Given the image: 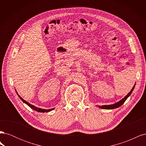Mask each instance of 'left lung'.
Returning a JSON list of instances; mask_svg holds the SVG:
<instances>
[{"mask_svg": "<svg viewBox=\"0 0 146 146\" xmlns=\"http://www.w3.org/2000/svg\"><path fill=\"white\" fill-rule=\"evenodd\" d=\"M135 85L133 86V87L132 88L131 90L130 91V92H129V93L127 94V95L124 97V98H123L122 100H121L120 101H119L118 102L116 103V104H112V105H102V106H99V108H102V109H106V110H111V109H114V108H118L120 107V106H121L123 103L125 102V101L127 100V99L129 98V97L131 95L132 91H133L134 88H135Z\"/></svg>", "mask_w": 146, "mask_h": 146, "instance_id": "obj_1", "label": "left lung"}]
</instances>
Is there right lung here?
Instances as JSON below:
<instances>
[{
  "instance_id": "1",
  "label": "right lung",
  "mask_w": 146,
  "mask_h": 146,
  "mask_svg": "<svg viewBox=\"0 0 146 146\" xmlns=\"http://www.w3.org/2000/svg\"><path fill=\"white\" fill-rule=\"evenodd\" d=\"M16 92H17V91H16ZM17 96H18L19 97V98L21 99V100L23 102H24L25 104H27L28 106H29V107H30L31 108H32L33 110H35V111H38V112H41V113L49 112V111H52V110H53L54 109V108H52V109H48V110H45V109H42V108H38V107H35V106H34V105H31L30 104H29V102H27V101H25V100H24L18 94H17Z\"/></svg>"
}]
</instances>
